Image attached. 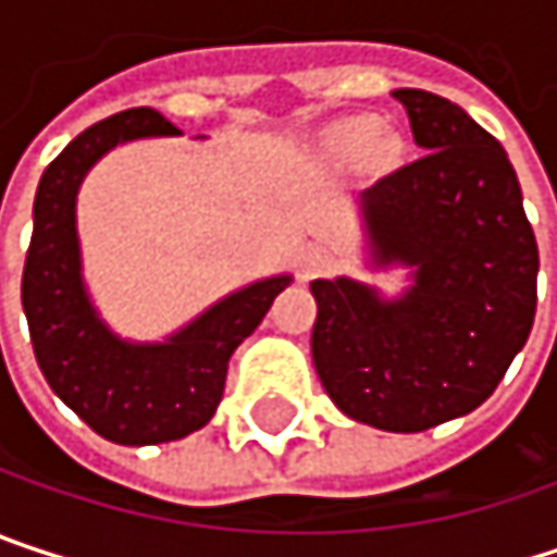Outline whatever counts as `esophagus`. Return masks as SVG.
Here are the masks:
<instances>
[{
  "mask_svg": "<svg viewBox=\"0 0 557 557\" xmlns=\"http://www.w3.org/2000/svg\"><path fill=\"white\" fill-rule=\"evenodd\" d=\"M329 264H332V255L322 251V248H312V251L306 255V274H319V271H325Z\"/></svg>",
  "mask_w": 557,
  "mask_h": 557,
  "instance_id": "obj_1",
  "label": "esophagus"
}]
</instances>
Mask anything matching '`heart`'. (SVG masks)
<instances>
[{"label": "heart", "mask_w": 557, "mask_h": 557, "mask_svg": "<svg viewBox=\"0 0 557 557\" xmlns=\"http://www.w3.org/2000/svg\"><path fill=\"white\" fill-rule=\"evenodd\" d=\"M364 141H368V128H364V125L348 128V132L342 135V145H345V148H361ZM377 148H384V145H377Z\"/></svg>", "instance_id": "obj_1"}]
</instances>
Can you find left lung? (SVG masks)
<instances>
[{"label": "left lung", "mask_w": 557, "mask_h": 557, "mask_svg": "<svg viewBox=\"0 0 557 557\" xmlns=\"http://www.w3.org/2000/svg\"><path fill=\"white\" fill-rule=\"evenodd\" d=\"M419 158L364 189L374 264H409L381 299L355 280H312V361L332 403L384 432H425L478 409L535 319L539 245L503 145L461 106L393 89Z\"/></svg>", "instance_id": "8db88e82"}]
</instances>
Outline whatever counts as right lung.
Returning <instances> with one entry per match:
<instances>
[{
    "label": "right lung",
    "mask_w": 557,
    "mask_h": 557,
    "mask_svg": "<svg viewBox=\"0 0 557 557\" xmlns=\"http://www.w3.org/2000/svg\"><path fill=\"white\" fill-rule=\"evenodd\" d=\"M176 132L154 109L102 119L48 164L35 196V232L22 274L35 358L57 396L115 445H158L202 429L225 393L232 351L261 325L289 283H251L164 345H128L102 325L79 280L73 215L79 180L119 141Z\"/></svg>",
    "instance_id": "right-lung-1"
}]
</instances>
